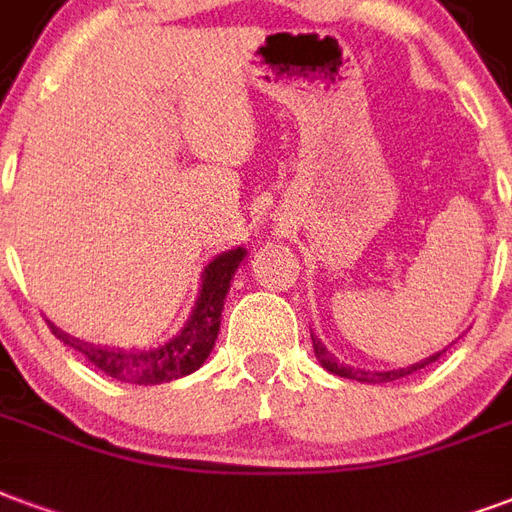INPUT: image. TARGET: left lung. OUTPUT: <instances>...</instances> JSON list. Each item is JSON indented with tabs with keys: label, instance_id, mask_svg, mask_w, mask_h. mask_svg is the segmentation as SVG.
Returning a JSON list of instances; mask_svg holds the SVG:
<instances>
[{
	"label": "left lung",
	"instance_id": "1",
	"mask_svg": "<svg viewBox=\"0 0 512 512\" xmlns=\"http://www.w3.org/2000/svg\"><path fill=\"white\" fill-rule=\"evenodd\" d=\"M311 341H313V352H316V360L322 363L324 371H330V374H335V376H343V379H354V382H368V384L395 382V379H401V376H409V374H414V371H420V368H425L428 363H436V360L442 357V352H447V349H442V352L431 354V357H423L420 363L404 365V368H390V371H368V368H349V365L338 363L333 354L327 352V346H324V343L319 341V338H316L313 333H311Z\"/></svg>",
	"mask_w": 512,
	"mask_h": 512
}]
</instances>
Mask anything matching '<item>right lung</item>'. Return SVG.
<instances>
[{
  "label": "right lung",
  "instance_id": "right-lung-1",
  "mask_svg": "<svg viewBox=\"0 0 512 512\" xmlns=\"http://www.w3.org/2000/svg\"><path fill=\"white\" fill-rule=\"evenodd\" d=\"M245 256H248L245 248H231V251L218 253L207 261V267L201 272L199 297H196L188 322L182 324L179 333H174L169 341H163L155 349L95 346V343L78 341L73 335H67L54 322H48V327L65 346L84 354L89 363L111 379L130 384H163L171 379H182L207 363L220 333L223 302H226V294L234 281V272L240 270Z\"/></svg>",
  "mask_w": 512,
  "mask_h": 512
}]
</instances>
